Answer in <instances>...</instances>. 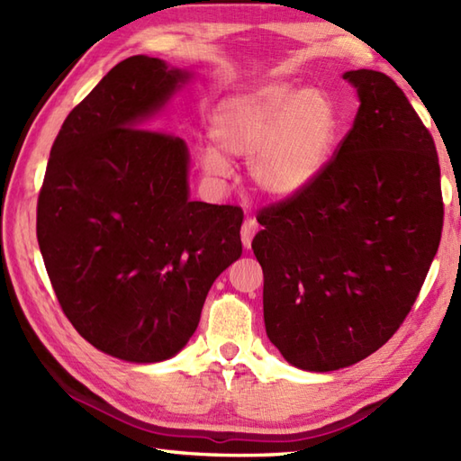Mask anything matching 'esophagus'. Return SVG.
<instances>
[{"label": "esophagus", "mask_w": 461, "mask_h": 461, "mask_svg": "<svg viewBox=\"0 0 461 461\" xmlns=\"http://www.w3.org/2000/svg\"><path fill=\"white\" fill-rule=\"evenodd\" d=\"M258 228H259V225H258L256 220L248 218L246 221H243V225H241V243H243V248H246V249L251 248V241H253V236L258 233Z\"/></svg>", "instance_id": "obj_1"}]
</instances>
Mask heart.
Returning a JSON list of instances; mask_svg holds the SVG:
<instances>
[{
    "mask_svg": "<svg viewBox=\"0 0 461 461\" xmlns=\"http://www.w3.org/2000/svg\"><path fill=\"white\" fill-rule=\"evenodd\" d=\"M210 139L200 154L213 180L231 174L230 158L248 162L249 180L271 200H291L312 188L335 156L339 119L325 93L291 83L225 96L215 104Z\"/></svg>",
    "mask_w": 461,
    "mask_h": 461,
    "instance_id": "b5f03b06",
    "label": "heart"
}]
</instances>
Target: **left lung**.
<instances>
[{"label": "left lung", "mask_w": 461, "mask_h": 461, "mask_svg": "<svg viewBox=\"0 0 461 461\" xmlns=\"http://www.w3.org/2000/svg\"><path fill=\"white\" fill-rule=\"evenodd\" d=\"M358 113L322 178L263 208L251 241L263 321L289 365L329 372L378 350L412 309L442 238L432 134L384 73L342 75Z\"/></svg>", "instance_id": "1"}]
</instances>
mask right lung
Listing matches in <instances>:
<instances>
[{"label":"right lung","instance_id":"add662e5","mask_svg":"<svg viewBox=\"0 0 461 461\" xmlns=\"http://www.w3.org/2000/svg\"><path fill=\"white\" fill-rule=\"evenodd\" d=\"M190 73L134 55L68 113L37 200V241L67 319L126 362L180 352L241 256L238 205L192 202L188 146L152 119Z\"/></svg>","mask_w":461,"mask_h":461}]
</instances>
